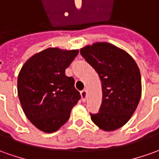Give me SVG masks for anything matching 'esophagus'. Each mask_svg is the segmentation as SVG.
Returning <instances> with one entry per match:
<instances>
[{"label":"esophagus","mask_w":159,"mask_h":159,"mask_svg":"<svg viewBox=\"0 0 159 159\" xmlns=\"http://www.w3.org/2000/svg\"><path fill=\"white\" fill-rule=\"evenodd\" d=\"M81 97H82L83 101L85 102L86 101V98H87V90L86 89H84V90L81 91Z\"/></svg>","instance_id":"1"}]
</instances>
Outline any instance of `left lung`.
<instances>
[{
  "label": "left lung",
  "instance_id": "8db88e82",
  "mask_svg": "<svg viewBox=\"0 0 159 159\" xmlns=\"http://www.w3.org/2000/svg\"><path fill=\"white\" fill-rule=\"evenodd\" d=\"M80 54L98 73L102 84V101L91 120L100 129H119L133 115L141 98V75L136 61L125 50L108 43H96Z\"/></svg>",
  "mask_w": 159,
  "mask_h": 159
}]
</instances>
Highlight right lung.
Returning <instances> with one entry per match:
<instances>
[{"label": "right lung", "mask_w": 159, "mask_h": 159, "mask_svg": "<svg viewBox=\"0 0 159 159\" xmlns=\"http://www.w3.org/2000/svg\"><path fill=\"white\" fill-rule=\"evenodd\" d=\"M78 52L46 48L30 57L19 73L17 91L22 110L28 119L46 133L57 131L69 120L81 98L74 78L65 75Z\"/></svg>", "instance_id": "1"}]
</instances>
